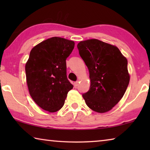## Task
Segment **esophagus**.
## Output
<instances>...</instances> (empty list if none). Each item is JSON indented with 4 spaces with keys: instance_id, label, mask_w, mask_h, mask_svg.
<instances>
[{
    "instance_id": "obj_1",
    "label": "esophagus",
    "mask_w": 150,
    "mask_h": 150,
    "mask_svg": "<svg viewBox=\"0 0 150 150\" xmlns=\"http://www.w3.org/2000/svg\"><path fill=\"white\" fill-rule=\"evenodd\" d=\"M73 84H74V87H77L78 86V85H79V82L78 81H76V82H75L74 83H73Z\"/></svg>"
}]
</instances>
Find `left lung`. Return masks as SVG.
<instances>
[{
    "instance_id": "8db88e82",
    "label": "left lung",
    "mask_w": 150,
    "mask_h": 150,
    "mask_svg": "<svg viewBox=\"0 0 150 150\" xmlns=\"http://www.w3.org/2000/svg\"><path fill=\"white\" fill-rule=\"evenodd\" d=\"M77 47L91 80L90 89L83 97L91 110L106 112L120 100L128 87V61L115 45L97 39L81 41Z\"/></svg>"
}]
</instances>
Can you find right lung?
Returning <instances> with one entry per match:
<instances>
[{
    "instance_id": "right-lung-1",
    "label": "right lung",
    "mask_w": 150,
    "mask_h": 150,
    "mask_svg": "<svg viewBox=\"0 0 150 150\" xmlns=\"http://www.w3.org/2000/svg\"><path fill=\"white\" fill-rule=\"evenodd\" d=\"M75 42L52 37L37 44L30 52L25 65L30 95L40 108L55 112L63 107L73 86L66 75V59Z\"/></svg>"
}]
</instances>
